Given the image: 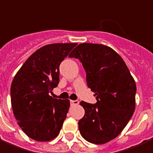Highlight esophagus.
<instances>
[{
	"mask_svg": "<svg viewBox=\"0 0 153 153\" xmlns=\"http://www.w3.org/2000/svg\"><path fill=\"white\" fill-rule=\"evenodd\" d=\"M79 101L78 100H71V105L73 106V105H79Z\"/></svg>",
	"mask_w": 153,
	"mask_h": 153,
	"instance_id": "esophagus-1",
	"label": "esophagus"
}]
</instances>
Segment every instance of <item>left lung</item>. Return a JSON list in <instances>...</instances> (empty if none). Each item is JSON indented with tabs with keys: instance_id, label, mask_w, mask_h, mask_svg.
<instances>
[{
	"instance_id": "obj_1",
	"label": "left lung",
	"mask_w": 153,
	"mask_h": 153,
	"mask_svg": "<svg viewBox=\"0 0 153 153\" xmlns=\"http://www.w3.org/2000/svg\"><path fill=\"white\" fill-rule=\"evenodd\" d=\"M82 62L88 88L95 93L94 105L81 101L85 114L79 122L87 141L103 144L123 131L135 108L136 84L123 59L110 47L82 43L70 55Z\"/></svg>"
}]
</instances>
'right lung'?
<instances>
[{
  "instance_id": "1",
  "label": "right lung",
  "mask_w": 153,
  "mask_h": 153,
  "mask_svg": "<svg viewBox=\"0 0 153 153\" xmlns=\"http://www.w3.org/2000/svg\"><path fill=\"white\" fill-rule=\"evenodd\" d=\"M76 43L51 44L31 54L17 72L10 88L14 117L30 139L46 142L60 133L70 100L49 96L59 83V65Z\"/></svg>"
}]
</instances>
